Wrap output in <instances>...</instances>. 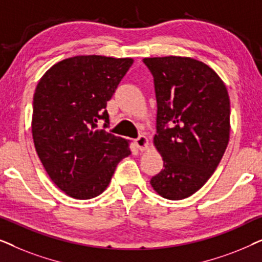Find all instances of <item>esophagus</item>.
<instances>
[{"mask_svg":"<svg viewBox=\"0 0 262 262\" xmlns=\"http://www.w3.org/2000/svg\"><path fill=\"white\" fill-rule=\"evenodd\" d=\"M135 144H136V146H137L139 150H141V151H144V150L148 148V145H149L148 138H146L145 136L141 135L138 138L135 139Z\"/></svg>","mask_w":262,"mask_h":262,"instance_id":"34e87169","label":"esophagus"}]
</instances>
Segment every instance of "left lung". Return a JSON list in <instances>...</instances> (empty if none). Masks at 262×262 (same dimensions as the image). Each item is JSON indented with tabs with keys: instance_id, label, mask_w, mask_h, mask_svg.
Masks as SVG:
<instances>
[{
	"instance_id": "8db88e82",
	"label": "left lung",
	"mask_w": 262,
	"mask_h": 262,
	"mask_svg": "<svg viewBox=\"0 0 262 262\" xmlns=\"http://www.w3.org/2000/svg\"><path fill=\"white\" fill-rule=\"evenodd\" d=\"M143 62L154 76V145L163 159V169L150 184L166 199L188 198L209 180L228 146L227 87L209 66L189 57H154Z\"/></svg>"
}]
</instances>
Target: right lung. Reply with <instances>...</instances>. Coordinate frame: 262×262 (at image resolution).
I'll use <instances>...</instances> for the list:
<instances>
[{"label":"right lung","instance_id":"add662e5","mask_svg":"<svg viewBox=\"0 0 262 262\" xmlns=\"http://www.w3.org/2000/svg\"><path fill=\"white\" fill-rule=\"evenodd\" d=\"M132 58L75 56L56 63L35 88L32 136L46 173L75 199L105 191L117 164L131 154L128 141L96 130Z\"/></svg>","mask_w":262,"mask_h":262}]
</instances>
